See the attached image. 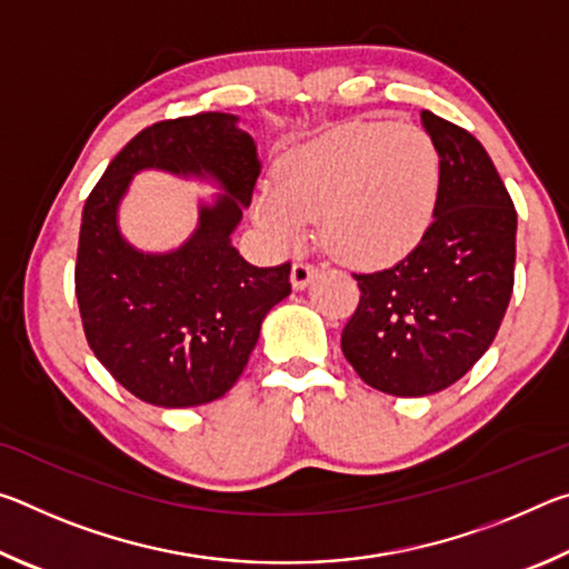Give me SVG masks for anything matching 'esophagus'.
Instances as JSON below:
<instances>
[{
  "label": "esophagus",
  "instance_id": "1",
  "mask_svg": "<svg viewBox=\"0 0 569 569\" xmlns=\"http://www.w3.org/2000/svg\"><path fill=\"white\" fill-rule=\"evenodd\" d=\"M316 273V268L311 263L306 261H296L293 268H291V286L296 288V291H303V288L311 283V278Z\"/></svg>",
  "mask_w": 569,
  "mask_h": 569
}]
</instances>
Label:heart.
<instances>
[{
  "instance_id": "1",
  "label": "heart",
  "mask_w": 569,
  "mask_h": 569,
  "mask_svg": "<svg viewBox=\"0 0 569 569\" xmlns=\"http://www.w3.org/2000/svg\"><path fill=\"white\" fill-rule=\"evenodd\" d=\"M439 152L407 124L359 122L288 152L276 182L256 190L253 216L278 246H298L308 220L339 261L379 268L417 248L435 218Z\"/></svg>"
}]
</instances>
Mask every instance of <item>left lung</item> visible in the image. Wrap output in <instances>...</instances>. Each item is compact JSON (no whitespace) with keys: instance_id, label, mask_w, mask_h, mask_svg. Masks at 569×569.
Masks as SVG:
<instances>
[{"instance_id":"obj_1","label":"left lung","mask_w":569,"mask_h":569,"mask_svg":"<svg viewBox=\"0 0 569 569\" xmlns=\"http://www.w3.org/2000/svg\"><path fill=\"white\" fill-rule=\"evenodd\" d=\"M441 166L435 223L387 271L356 276L361 301L341 349L393 397L451 387L492 346L515 286L517 210L481 142L421 110Z\"/></svg>"}]
</instances>
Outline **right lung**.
Instances as JSON below:
<instances>
[{
  "mask_svg": "<svg viewBox=\"0 0 569 569\" xmlns=\"http://www.w3.org/2000/svg\"><path fill=\"white\" fill-rule=\"evenodd\" d=\"M142 169L213 181L199 226L166 254L134 249L117 213ZM261 176L256 140L228 112L150 124L124 146L82 210L74 293L90 349L134 397L166 409L216 401L243 373L261 323L291 293V263L250 266L230 236Z\"/></svg>",
  "mask_w": 569,
  "mask_h": 569,
  "instance_id": "add662e5",
  "label": "right lung"
}]
</instances>
